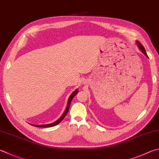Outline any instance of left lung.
I'll list each match as a JSON object with an SVG mask.
<instances>
[{
  "label": "left lung",
  "mask_w": 159,
  "mask_h": 159,
  "mask_svg": "<svg viewBox=\"0 0 159 159\" xmlns=\"http://www.w3.org/2000/svg\"><path fill=\"white\" fill-rule=\"evenodd\" d=\"M136 44H137V46H138V48H139V49L141 51V52H142V53L145 55V56H146V57H148V55H147V53H146V51H145V48L143 47V46L140 44V43L138 42V41H136Z\"/></svg>",
  "instance_id": "obj_1"
}]
</instances>
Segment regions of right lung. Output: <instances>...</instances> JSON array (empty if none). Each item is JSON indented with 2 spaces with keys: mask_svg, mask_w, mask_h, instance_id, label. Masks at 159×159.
Segmentation results:
<instances>
[{
  "mask_svg": "<svg viewBox=\"0 0 159 159\" xmlns=\"http://www.w3.org/2000/svg\"><path fill=\"white\" fill-rule=\"evenodd\" d=\"M79 92V90H78V89H76V90H74L73 92H72L70 96V98H69L68 99V102H67V108H66V110L64 112V113L62 114V115L61 117H60L58 120H57L56 122H54L53 123H51V124H48V125H31L34 126H36V127H51V126H54L57 125H58L59 123H60L62 122V120L64 119V117L66 116V115L69 111V109H70V106L71 104V100L73 99L74 96H76V94Z\"/></svg>",
  "mask_w": 159,
  "mask_h": 159,
  "instance_id": "add662e5",
  "label": "right lung"
}]
</instances>
